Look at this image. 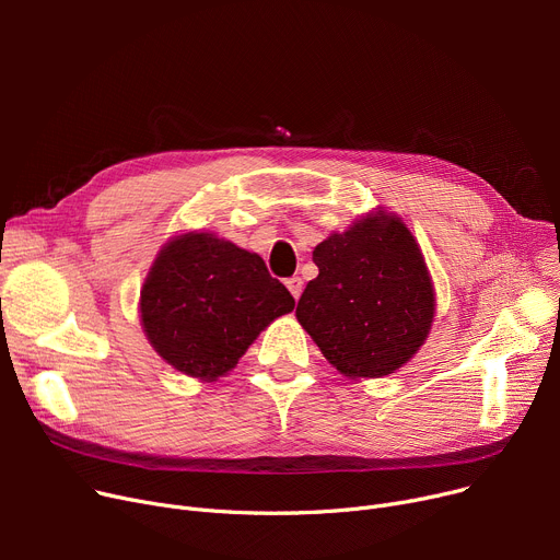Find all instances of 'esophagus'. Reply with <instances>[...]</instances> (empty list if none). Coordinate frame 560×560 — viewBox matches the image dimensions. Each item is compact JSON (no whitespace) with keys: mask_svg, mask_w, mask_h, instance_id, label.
<instances>
[{"mask_svg":"<svg viewBox=\"0 0 560 560\" xmlns=\"http://www.w3.org/2000/svg\"><path fill=\"white\" fill-rule=\"evenodd\" d=\"M285 288L290 290V295H292V298L300 300L302 290H304V281H302L300 277H290V279H285Z\"/></svg>","mask_w":560,"mask_h":560,"instance_id":"34e87169","label":"esophagus"}]
</instances>
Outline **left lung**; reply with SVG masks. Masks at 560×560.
I'll use <instances>...</instances> for the list:
<instances>
[{"label": "left lung", "instance_id": "8db88e82", "mask_svg": "<svg viewBox=\"0 0 560 560\" xmlns=\"http://www.w3.org/2000/svg\"><path fill=\"white\" fill-rule=\"evenodd\" d=\"M300 325L347 376H386L427 340L435 311L422 252L399 218L368 215L313 252Z\"/></svg>", "mask_w": 560, "mask_h": 560}]
</instances>
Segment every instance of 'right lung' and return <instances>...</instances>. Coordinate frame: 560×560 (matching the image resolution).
<instances>
[{
    "mask_svg": "<svg viewBox=\"0 0 560 560\" xmlns=\"http://www.w3.org/2000/svg\"><path fill=\"white\" fill-rule=\"evenodd\" d=\"M295 300L258 254L213 233L163 247L140 292V317L159 354L188 376L215 381Z\"/></svg>",
    "mask_w": 560,
    "mask_h": 560,
    "instance_id": "right-lung-1",
    "label": "right lung"
}]
</instances>
